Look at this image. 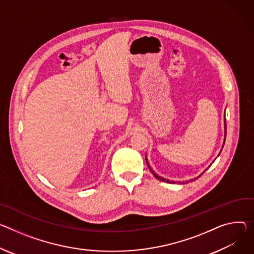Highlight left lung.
I'll list each match as a JSON object with an SVG mask.
<instances>
[{"label": "left lung", "instance_id": "obj_1", "mask_svg": "<svg viewBox=\"0 0 254 254\" xmlns=\"http://www.w3.org/2000/svg\"><path fill=\"white\" fill-rule=\"evenodd\" d=\"M224 127H225V135H224V142H223V146H222V148L224 147V144H225V139H226V120H224ZM221 153V152H220ZM220 153H219V155H220ZM218 155V156H219ZM214 162V161H213ZM146 163H147V165H148V167H149V169H150V171L153 173V175L155 176V178H157V179H159V180H161V181H164V182H167V183H175V182H178V183H182V184H184V183H188V182H191V181H193V180H195V179H197L198 177H200L201 176V174H203L204 173V171L205 170H207V167L204 171H202L198 176H196V177H194V178H191V179H190V180H186V181H174V180H169V179H166V178H164V177H162V176H160V175H158L152 168H151V166H150V164H149V161H148V159H147V156H146Z\"/></svg>", "mask_w": 254, "mask_h": 254}]
</instances>
